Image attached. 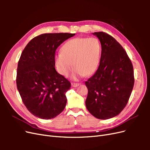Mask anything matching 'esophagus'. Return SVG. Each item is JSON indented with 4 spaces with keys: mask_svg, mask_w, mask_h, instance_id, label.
Listing matches in <instances>:
<instances>
[{
    "mask_svg": "<svg viewBox=\"0 0 150 150\" xmlns=\"http://www.w3.org/2000/svg\"><path fill=\"white\" fill-rule=\"evenodd\" d=\"M80 84L79 83H71V86L73 88H76V87H78V86H79Z\"/></svg>",
    "mask_w": 150,
    "mask_h": 150,
    "instance_id": "34e87169",
    "label": "esophagus"
}]
</instances>
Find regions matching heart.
I'll use <instances>...</instances> for the list:
<instances>
[{
    "mask_svg": "<svg viewBox=\"0 0 150 150\" xmlns=\"http://www.w3.org/2000/svg\"><path fill=\"white\" fill-rule=\"evenodd\" d=\"M61 54L56 56V64L60 73L67 76L72 69V78L78 79L96 71L100 62L101 44L95 38H75L63 45Z\"/></svg>",
    "mask_w": 150,
    "mask_h": 150,
    "instance_id": "heart-1",
    "label": "heart"
}]
</instances>
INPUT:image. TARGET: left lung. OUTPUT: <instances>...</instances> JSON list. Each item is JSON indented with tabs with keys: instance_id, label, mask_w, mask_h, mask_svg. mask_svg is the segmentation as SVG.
Returning <instances> with one entry per match:
<instances>
[{
	"instance_id": "left-lung-1",
	"label": "left lung",
	"mask_w": 150,
	"mask_h": 150,
	"mask_svg": "<svg viewBox=\"0 0 150 150\" xmlns=\"http://www.w3.org/2000/svg\"><path fill=\"white\" fill-rule=\"evenodd\" d=\"M93 34L100 40L101 56L96 72L85 82L86 106L96 118L106 120L118 115L128 103L134 83L133 67L114 38L103 32Z\"/></svg>"
}]
</instances>
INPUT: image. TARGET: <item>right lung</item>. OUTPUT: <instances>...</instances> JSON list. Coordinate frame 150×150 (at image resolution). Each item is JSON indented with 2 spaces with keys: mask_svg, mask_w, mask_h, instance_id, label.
Listing matches in <instances>:
<instances>
[{
  "mask_svg": "<svg viewBox=\"0 0 150 150\" xmlns=\"http://www.w3.org/2000/svg\"><path fill=\"white\" fill-rule=\"evenodd\" d=\"M75 34L48 33L36 36L27 44L18 62L16 83L28 111L49 120L64 110L71 83L55 69V53Z\"/></svg>",
  "mask_w": 150,
  "mask_h": 150,
  "instance_id": "1",
  "label": "right lung"
}]
</instances>
